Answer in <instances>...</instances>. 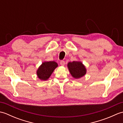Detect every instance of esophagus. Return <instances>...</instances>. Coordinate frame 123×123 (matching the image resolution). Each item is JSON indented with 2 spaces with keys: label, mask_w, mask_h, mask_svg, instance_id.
Instances as JSON below:
<instances>
[{
  "label": "esophagus",
  "mask_w": 123,
  "mask_h": 123,
  "mask_svg": "<svg viewBox=\"0 0 123 123\" xmlns=\"http://www.w3.org/2000/svg\"><path fill=\"white\" fill-rule=\"evenodd\" d=\"M60 64H61V66H64V64H65V61H63V60H61V61H60Z\"/></svg>",
  "instance_id": "obj_1"
}]
</instances>
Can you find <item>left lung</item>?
I'll use <instances>...</instances> for the list:
<instances>
[{
    "instance_id": "obj_1",
    "label": "left lung",
    "mask_w": 123,
    "mask_h": 123,
    "mask_svg": "<svg viewBox=\"0 0 123 123\" xmlns=\"http://www.w3.org/2000/svg\"><path fill=\"white\" fill-rule=\"evenodd\" d=\"M70 74L74 78H80L83 77L86 73L85 67L81 62L73 61L68 64Z\"/></svg>"
}]
</instances>
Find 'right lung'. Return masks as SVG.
<instances>
[{"label": "right lung", "mask_w": 123, "mask_h": 123, "mask_svg": "<svg viewBox=\"0 0 123 123\" xmlns=\"http://www.w3.org/2000/svg\"><path fill=\"white\" fill-rule=\"evenodd\" d=\"M57 67V64L54 61L43 62L37 71L38 77L42 80H48Z\"/></svg>", "instance_id": "add662e5"}]
</instances>
